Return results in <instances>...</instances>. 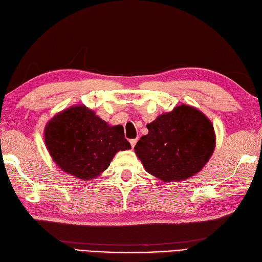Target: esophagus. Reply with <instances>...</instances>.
<instances>
[{
    "label": "esophagus",
    "mask_w": 262,
    "mask_h": 262,
    "mask_svg": "<svg viewBox=\"0 0 262 262\" xmlns=\"http://www.w3.org/2000/svg\"><path fill=\"white\" fill-rule=\"evenodd\" d=\"M137 141H138V139H132V140H130V144H131V146H132V148H135Z\"/></svg>",
    "instance_id": "obj_1"
}]
</instances>
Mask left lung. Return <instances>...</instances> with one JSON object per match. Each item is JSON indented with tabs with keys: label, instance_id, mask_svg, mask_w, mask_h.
Returning <instances> with one entry per match:
<instances>
[{
	"label": "left lung",
	"instance_id": "left-lung-1",
	"mask_svg": "<svg viewBox=\"0 0 262 262\" xmlns=\"http://www.w3.org/2000/svg\"><path fill=\"white\" fill-rule=\"evenodd\" d=\"M148 134L135 146L146 171L161 182L186 181L213 155L216 136L213 123L192 105L180 104L147 124Z\"/></svg>",
	"mask_w": 262,
	"mask_h": 262
}]
</instances>
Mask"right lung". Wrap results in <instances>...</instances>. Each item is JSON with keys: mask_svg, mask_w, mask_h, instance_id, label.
Here are the masks:
<instances>
[{"mask_svg": "<svg viewBox=\"0 0 262 262\" xmlns=\"http://www.w3.org/2000/svg\"><path fill=\"white\" fill-rule=\"evenodd\" d=\"M43 136L53 161L64 172L82 181L100 176L115 154L131 148L122 125H109L84 104L55 115L46 124Z\"/></svg>", "mask_w": 262, "mask_h": 262, "instance_id": "add662e5", "label": "right lung"}]
</instances>
